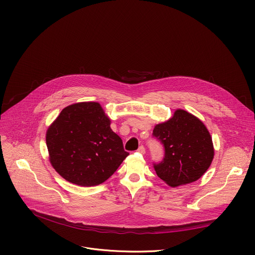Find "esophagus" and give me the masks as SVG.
Masks as SVG:
<instances>
[{
    "mask_svg": "<svg viewBox=\"0 0 255 255\" xmlns=\"http://www.w3.org/2000/svg\"><path fill=\"white\" fill-rule=\"evenodd\" d=\"M137 151H138L139 153H141V154H144V153H145V148H144L143 145H141V146H139V148L137 149Z\"/></svg>",
    "mask_w": 255,
    "mask_h": 255,
    "instance_id": "1",
    "label": "esophagus"
}]
</instances>
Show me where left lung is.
I'll return each mask as SVG.
<instances>
[{"mask_svg": "<svg viewBox=\"0 0 255 255\" xmlns=\"http://www.w3.org/2000/svg\"><path fill=\"white\" fill-rule=\"evenodd\" d=\"M164 147L161 162L154 163L156 174L170 187L199 179L214 158L212 137L204 123L185 110H176L152 133Z\"/></svg>", "mask_w": 255, "mask_h": 255, "instance_id": "left-lung-1", "label": "left lung"}]
</instances>
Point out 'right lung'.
Segmentation results:
<instances>
[{
    "instance_id": "right-lung-1",
    "label": "right lung",
    "mask_w": 255,
    "mask_h": 255,
    "mask_svg": "<svg viewBox=\"0 0 255 255\" xmlns=\"http://www.w3.org/2000/svg\"><path fill=\"white\" fill-rule=\"evenodd\" d=\"M110 124L99 103L83 102L64 108L46 132L53 168L78 186L104 183L129 155Z\"/></svg>"
}]
</instances>
